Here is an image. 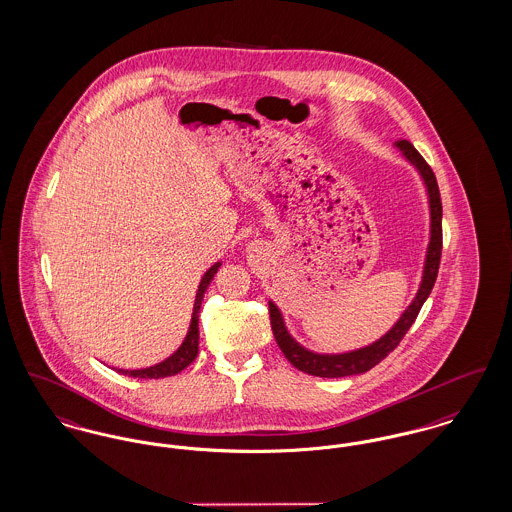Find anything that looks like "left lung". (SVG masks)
<instances>
[{
  "label": "left lung",
  "mask_w": 512,
  "mask_h": 512,
  "mask_svg": "<svg viewBox=\"0 0 512 512\" xmlns=\"http://www.w3.org/2000/svg\"><path fill=\"white\" fill-rule=\"evenodd\" d=\"M397 148L403 152L408 162H412L418 167V171L424 177L428 194H430L431 237L420 291L412 300V304L408 306V310L401 316V320L395 323V327L387 335H383L370 347L352 350L347 354H316V352L302 349L287 333L277 306L273 302H269V322H271L273 337H275L281 352L285 354V358L295 366L296 370H300L304 374L318 377H345L364 374V372L372 370L389 352H393L399 347V343L403 341L410 325L418 318L422 304L426 302V298L430 296L431 289L435 285L439 262H441V248H443V227H441L443 208H441V194L437 187V179H435V173L431 171L428 162L420 156V152L408 140H404V138L397 140Z\"/></svg>",
  "instance_id": "left-lung-1"
}]
</instances>
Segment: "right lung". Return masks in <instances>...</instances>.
Listing matches in <instances>:
<instances>
[{"label":"right lung","instance_id":"1","mask_svg":"<svg viewBox=\"0 0 512 512\" xmlns=\"http://www.w3.org/2000/svg\"><path fill=\"white\" fill-rule=\"evenodd\" d=\"M221 264H216L212 268L206 271V275L202 277L200 281V287H198V293H196V300H194V312H192V322H190L189 333H187V339L185 343L179 347L177 352H173L167 360H163L156 366H150V368H144V370H119V374H125V376L131 377H142V379H160V377H169L179 374L181 370H185L189 366L190 362L196 358L198 354V339H200V331H198V318H200V304H202V298L206 289L210 287L214 275L217 273V268Z\"/></svg>","mask_w":512,"mask_h":512}]
</instances>
